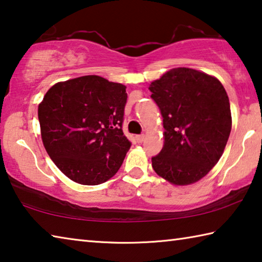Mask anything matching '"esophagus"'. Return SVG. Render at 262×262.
Segmentation results:
<instances>
[{
    "label": "esophagus",
    "mask_w": 262,
    "mask_h": 262,
    "mask_svg": "<svg viewBox=\"0 0 262 262\" xmlns=\"http://www.w3.org/2000/svg\"><path fill=\"white\" fill-rule=\"evenodd\" d=\"M145 139V135L144 134H141V135H137L136 136V141L139 142V143H141V142H143Z\"/></svg>",
    "instance_id": "1"
}]
</instances>
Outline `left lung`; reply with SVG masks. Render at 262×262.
Here are the masks:
<instances>
[{
	"mask_svg": "<svg viewBox=\"0 0 262 262\" xmlns=\"http://www.w3.org/2000/svg\"><path fill=\"white\" fill-rule=\"evenodd\" d=\"M163 117L164 147L152 167L173 185L203 178L219 162L231 132L229 97L219 79L174 68L150 84Z\"/></svg>",
	"mask_w": 262,
	"mask_h": 262,
	"instance_id": "1",
	"label": "left lung"
}]
</instances>
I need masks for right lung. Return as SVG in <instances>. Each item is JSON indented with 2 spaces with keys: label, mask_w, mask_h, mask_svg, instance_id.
I'll return each mask as SVG.
<instances>
[{
  "label": "right lung",
  "mask_w": 262,
  "mask_h": 262,
  "mask_svg": "<svg viewBox=\"0 0 262 262\" xmlns=\"http://www.w3.org/2000/svg\"><path fill=\"white\" fill-rule=\"evenodd\" d=\"M126 86L89 75L60 82L38 107L48 156L69 179L99 185L117 173L130 141L123 135Z\"/></svg>",
  "instance_id": "add662e5"
}]
</instances>
